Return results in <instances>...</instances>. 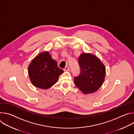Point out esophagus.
Listing matches in <instances>:
<instances>
[{
  "mask_svg": "<svg viewBox=\"0 0 134 134\" xmlns=\"http://www.w3.org/2000/svg\"><path fill=\"white\" fill-rule=\"evenodd\" d=\"M64 71H69V67H68V66H66L65 67V68L64 69Z\"/></svg>",
  "mask_w": 134,
  "mask_h": 134,
  "instance_id": "1",
  "label": "esophagus"
}]
</instances>
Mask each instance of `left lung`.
<instances>
[{
	"instance_id": "8db88e82",
	"label": "left lung",
	"mask_w": 134,
	"mask_h": 134,
	"mask_svg": "<svg viewBox=\"0 0 134 134\" xmlns=\"http://www.w3.org/2000/svg\"><path fill=\"white\" fill-rule=\"evenodd\" d=\"M80 73L74 77V83L83 93L97 91L104 80L105 68L97 57L90 53H82L79 57Z\"/></svg>"
}]
</instances>
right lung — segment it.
<instances>
[{"mask_svg":"<svg viewBox=\"0 0 134 134\" xmlns=\"http://www.w3.org/2000/svg\"><path fill=\"white\" fill-rule=\"evenodd\" d=\"M28 72L34 86L47 89L57 82L64 71L58 67L57 62L51 58L48 52L44 51L32 61Z\"/></svg>","mask_w":134,"mask_h":134,"instance_id":"obj_1","label":"right lung"}]
</instances>
